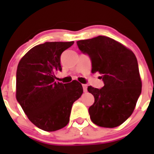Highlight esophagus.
I'll use <instances>...</instances> for the list:
<instances>
[{
	"label": "esophagus",
	"mask_w": 154,
	"mask_h": 154,
	"mask_svg": "<svg viewBox=\"0 0 154 154\" xmlns=\"http://www.w3.org/2000/svg\"><path fill=\"white\" fill-rule=\"evenodd\" d=\"M82 88H83V91L84 92H87V85H85V84H83L82 85Z\"/></svg>",
	"instance_id": "obj_1"
}]
</instances>
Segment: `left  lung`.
<instances>
[{"label": "left lung", "mask_w": 154, "mask_h": 154, "mask_svg": "<svg viewBox=\"0 0 154 154\" xmlns=\"http://www.w3.org/2000/svg\"><path fill=\"white\" fill-rule=\"evenodd\" d=\"M92 62V72H99L104 86L88 87L95 102L89 108L92 123L113 128L130 117L141 94L142 83L137 59L132 51L108 37L98 36L77 42Z\"/></svg>", "instance_id": "obj_1"}]
</instances>
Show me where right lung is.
<instances>
[{
  "instance_id": "add662e5",
  "label": "right lung",
  "mask_w": 154,
  "mask_h": 154,
  "mask_svg": "<svg viewBox=\"0 0 154 154\" xmlns=\"http://www.w3.org/2000/svg\"><path fill=\"white\" fill-rule=\"evenodd\" d=\"M74 42H45L35 46L19 62L16 73V98L29 120L45 131L65 127L75 101L83 92L74 80L63 84L55 81L62 71L61 55Z\"/></svg>"
}]
</instances>
